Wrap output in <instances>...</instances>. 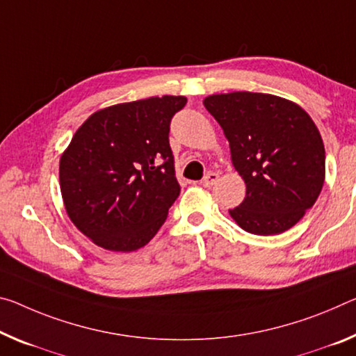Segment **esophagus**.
<instances>
[{
  "mask_svg": "<svg viewBox=\"0 0 356 356\" xmlns=\"http://www.w3.org/2000/svg\"><path fill=\"white\" fill-rule=\"evenodd\" d=\"M218 180V174L217 172H207L204 177H202V180H201V184H202V187H206V188H209V187H212L213 184H216Z\"/></svg>",
  "mask_w": 356,
  "mask_h": 356,
  "instance_id": "34e87169",
  "label": "esophagus"
}]
</instances>
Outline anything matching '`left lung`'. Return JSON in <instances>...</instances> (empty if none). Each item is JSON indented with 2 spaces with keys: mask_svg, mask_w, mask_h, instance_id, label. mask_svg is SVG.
Instances as JSON below:
<instances>
[{
  "mask_svg": "<svg viewBox=\"0 0 356 356\" xmlns=\"http://www.w3.org/2000/svg\"><path fill=\"white\" fill-rule=\"evenodd\" d=\"M222 127L245 198L229 216L247 233L280 234L315 204L325 182V145L301 106L269 93L204 98Z\"/></svg>",
  "mask_w": 356,
  "mask_h": 356,
  "instance_id": "8db88e82",
  "label": "left lung"
}]
</instances>
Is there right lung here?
<instances>
[{"mask_svg": "<svg viewBox=\"0 0 356 356\" xmlns=\"http://www.w3.org/2000/svg\"><path fill=\"white\" fill-rule=\"evenodd\" d=\"M185 97H152L99 109L60 158V190L76 228L111 252H133L154 238L180 187L169 123Z\"/></svg>", "mask_w": 356, "mask_h": 356, "instance_id": "add662e5", "label": "right lung"}]
</instances>
